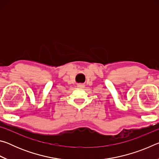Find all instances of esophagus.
<instances>
[{
	"label": "esophagus",
	"instance_id": "1",
	"mask_svg": "<svg viewBox=\"0 0 159 159\" xmlns=\"http://www.w3.org/2000/svg\"><path fill=\"white\" fill-rule=\"evenodd\" d=\"M77 86H78V87H79V88H83V87H84V86H85V85L83 84V83H79V84L77 85Z\"/></svg>",
	"mask_w": 159,
	"mask_h": 159
}]
</instances>
